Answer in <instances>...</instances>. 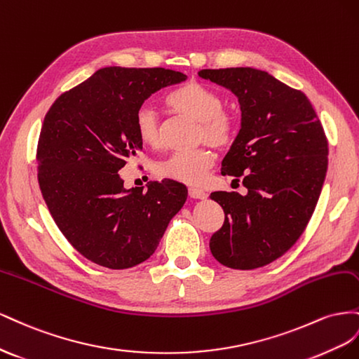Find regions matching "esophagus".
Wrapping results in <instances>:
<instances>
[{
  "label": "esophagus",
  "mask_w": 359,
  "mask_h": 359,
  "mask_svg": "<svg viewBox=\"0 0 359 359\" xmlns=\"http://www.w3.org/2000/svg\"><path fill=\"white\" fill-rule=\"evenodd\" d=\"M188 194H189L191 198H196V200L206 198V192H204L203 189H198V188H189Z\"/></svg>",
  "instance_id": "1"
}]
</instances>
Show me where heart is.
Listing matches in <instances>:
<instances>
[{
	"instance_id": "heart-1",
	"label": "heart",
	"mask_w": 359,
	"mask_h": 359,
	"mask_svg": "<svg viewBox=\"0 0 359 359\" xmlns=\"http://www.w3.org/2000/svg\"><path fill=\"white\" fill-rule=\"evenodd\" d=\"M167 105L180 116L198 121L197 140L224 149L231 144L236 132L234 118L222 111L224 102L217 91L196 81L183 84L167 95ZM135 130L144 146L156 149L162 144V128L156 111L149 105L141 107L135 114ZM215 155L208 149L177 151L156 163L158 176L188 185H197L213 167Z\"/></svg>"
}]
</instances>
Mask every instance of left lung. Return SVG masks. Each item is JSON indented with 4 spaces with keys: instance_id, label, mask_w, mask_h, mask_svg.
I'll list each match as a JSON object with an SVG mask.
<instances>
[{
    "instance_id": "obj_1",
    "label": "left lung",
    "mask_w": 359,
    "mask_h": 359,
    "mask_svg": "<svg viewBox=\"0 0 359 359\" xmlns=\"http://www.w3.org/2000/svg\"><path fill=\"white\" fill-rule=\"evenodd\" d=\"M198 76L229 88L241 105V130L221 172L243 176L247 196L217 191L222 227L210 251L231 269L262 268L287 252L316 209L327 168L322 123L302 91L252 67L203 69Z\"/></svg>"
}]
</instances>
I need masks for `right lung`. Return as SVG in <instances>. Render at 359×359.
Masks as SVG:
<instances>
[{
    "instance_id": "1",
    "label": "right lung",
    "mask_w": 359,
    "mask_h": 359,
    "mask_svg": "<svg viewBox=\"0 0 359 359\" xmlns=\"http://www.w3.org/2000/svg\"><path fill=\"white\" fill-rule=\"evenodd\" d=\"M187 79L163 67H104L61 95L46 112L37 179L60 231L79 254L128 269L156 251L188 197L174 180L126 189L118 170L142 149L137 111L158 90Z\"/></svg>"
}]
</instances>
